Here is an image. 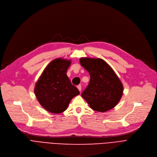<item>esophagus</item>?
<instances>
[{
  "label": "esophagus",
  "instance_id": "1",
  "mask_svg": "<svg viewBox=\"0 0 157 157\" xmlns=\"http://www.w3.org/2000/svg\"><path fill=\"white\" fill-rule=\"evenodd\" d=\"M77 88H78V89L79 90V91L80 92L81 91V89H82V87H81V85H78V86H77Z\"/></svg>",
  "mask_w": 157,
  "mask_h": 157
}]
</instances>
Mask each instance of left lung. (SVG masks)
Wrapping results in <instances>:
<instances>
[{"instance_id": "8db88e82", "label": "left lung", "mask_w": 157, "mask_h": 157, "mask_svg": "<svg viewBox=\"0 0 157 157\" xmlns=\"http://www.w3.org/2000/svg\"><path fill=\"white\" fill-rule=\"evenodd\" d=\"M82 66L90 75V82L82 93L93 110L105 113L116 106L123 93V86L115 71L100 58L81 57Z\"/></svg>"}]
</instances>
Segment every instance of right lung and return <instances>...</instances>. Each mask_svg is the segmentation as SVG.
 I'll return each instance as SVG.
<instances>
[{"mask_svg":"<svg viewBox=\"0 0 157 157\" xmlns=\"http://www.w3.org/2000/svg\"><path fill=\"white\" fill-rule=\"evenodd\" d=\"M71 60L57 58L47 66L36 82L34 93L40 105L51 113L66 110L73 97L80 94L66 75Z\"/></svg>","mask_w":157,"mask_h":157,"instance_id":"1","label":"right lung"}]
</instances>
